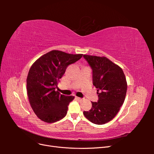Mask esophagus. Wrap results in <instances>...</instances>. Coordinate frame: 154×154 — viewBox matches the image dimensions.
<instances>
[{
	"mask_svg": "<svg viewBox=\"0 0 154 154\" xmlns=\"http://www.w3.org/2000/svg\"><path fill=\"white\" fill-rule=\"evenodd\" d=\"M76 99L78 100V101H82L83 100V99L81 98V97H76Z\"/></svg>",
	"mask_w": 154,
	"mask_h": 154,
	"instance_id": "obj_1",
	"label": "esophagus"
}]
</instances>
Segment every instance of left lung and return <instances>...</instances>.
<instances>
[{
    "instance_id": "left-lung-1",
    "label": "left lung",
    "mask_w": 154,
    "mask_h": 154,
    "mask_svg": "<svg viewBox=\"0 0 154 154\" xmlns=\"http://www.w3.org/2000/svg\"><path fill=\"white\" fill-rule=\"evenodd\" d=\"M92 70V83L97 88V102L83 112L91 122L103 125L112 119L123 104L127 83L122 69L106 57L83 55Z\"/></svg>"
}]
</instances>
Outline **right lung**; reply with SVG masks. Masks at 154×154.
Wrapping results in <instances>:
<instances>
[{"instance_id": "obj_1", "label": "right lung", "mask_w": 154, "mask_h": 154, "mask_svg": "<svg viewBox=\"0 0 154 154\" xmlns=\"http://www.w3.org/2000/svg\"><path fill=\"white\" fill-rule=\"evenodd\" d=\"M82 56L53 50L31 66L26 80L27 96L32 110L42 121L54 123L66 116L68 105L74 97L61 94L55 89L68 66Z\"/></svg>"}]
</instances>
